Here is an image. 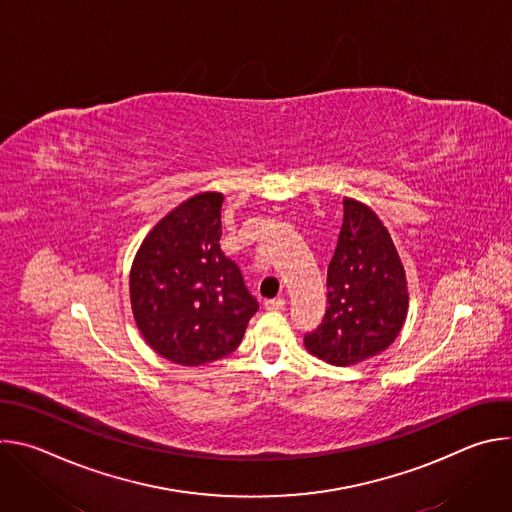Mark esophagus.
Masks as SVG:
<instances>
[{"label":"esophagus","instance_id":"esophagus-1","mask_svg":"<svg viewBox=\"0 0 512 512\" xmlns=\"http://www.w3.org/2000/svg\"><path fill=\"white\" fill-rule=\"evenodd\" d=\"M285 308V300L283 298H273L265 302V310H273V312H281Z\"/></svg>","mask_w":512,"mask_h":512}]
</instances>
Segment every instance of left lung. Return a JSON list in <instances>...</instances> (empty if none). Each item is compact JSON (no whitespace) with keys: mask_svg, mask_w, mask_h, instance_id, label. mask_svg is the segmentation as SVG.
I'll list each match as a JSON object with an SVG mask.
<instances>
[{"mask_svg":"<svg viewBox=\"0 0 512 512\" xmlns=\"http://www.w3.org/2000/svg\"><path fill=\"white\" fill-rule=\"evenodd\" d=\"M326 287L322 324L304 336L314 356L348 367L393 344L409 308L405 269L379 216L352 198H344V221Z\"/></svg>","mask_w":512,"mask_h":512,"instance_id":"8db88e82","label":"left lung"}]
</instances>
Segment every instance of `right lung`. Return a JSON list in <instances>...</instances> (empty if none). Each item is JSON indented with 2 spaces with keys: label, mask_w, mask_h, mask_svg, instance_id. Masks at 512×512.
Masks as SVG:
<instances>
[{
  "label": "right lung",
  "mask_w": 512,
  "mask_h": 512,
  "mask_svg": "<svg viewBox=\"0 0 512 512\" xmlns=\"http://www.w3.org/2000/svg\"><path fill=\"white\" fill-rule=\"evenodd\" d=\"M223 200L204 192L176 206L131 265V310L141 336L184 367L231 354L259 310L239 265L221 251Z\"/></svg>",
  "instance_id": "right-lung-1"
}]
</instances>
